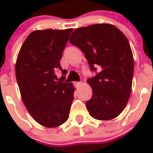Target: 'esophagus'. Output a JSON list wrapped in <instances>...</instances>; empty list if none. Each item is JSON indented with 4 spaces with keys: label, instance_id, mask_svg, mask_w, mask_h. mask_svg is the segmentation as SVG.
Returning a JSON list of instances; mask_svg holds the SVG:
<instances>
[{
    "label": "esophagus",
    "instance_id": "obj_1",
    "mask_svg": "<svg viewBox=\"0 0 153 153\" xmlns=\"http://www.w3.org/2000/svg\"><path fill=\"white\" fill-rule=\"evenodd\" d=\"M74 85H75V86L76 88H78V87L81 85V83L80 82H75V83H74Z\"/></svg>",
    "mask_w": 153,
    "mask_h": 153
}]
</instances>
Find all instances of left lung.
Segmentation results:
<instances>
[{
    "label": "left lung",
    "instance_id": "8db88e82",
    "mask_svg": "<svg viewBox=\"0 0 153 153\" xmlns=\"http://www.w3.org/2000/svg\"><path fill=\"white\" fill-rule=\"evenodd\" d=\"M69 40L84 53L91 70L100 72L86 82L93 95L86 106L98 120L118 117L126 106L132 90L134 60L126 36L110 24L76 29Z\"/></svg>",
    "mask_w": 153,
    "mask_h": 153
}]
</instances>
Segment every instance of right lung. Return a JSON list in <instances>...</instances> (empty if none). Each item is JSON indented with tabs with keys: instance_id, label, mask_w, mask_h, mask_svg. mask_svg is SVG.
Here are the masks:
<instances>
[{
	"instance_id": "right-lung-1",
	"label": "right lung",
	"mask_w": 153,
	"mask_h": 153,
	"mask_svg": "<svg viewBox=\"0 0 153 153\" xmlns=\"http://www.w3.org/2000/svg\"><path fill=\"white\" fill-rule=\"evenodd\" d=\"M73 29H47L31 32L18 53L15 74L21 98L30 116L47 128L69 118L75 88L55 75ZM64 74V70L62 71Z\"/></svg>"
}]
</instances>
